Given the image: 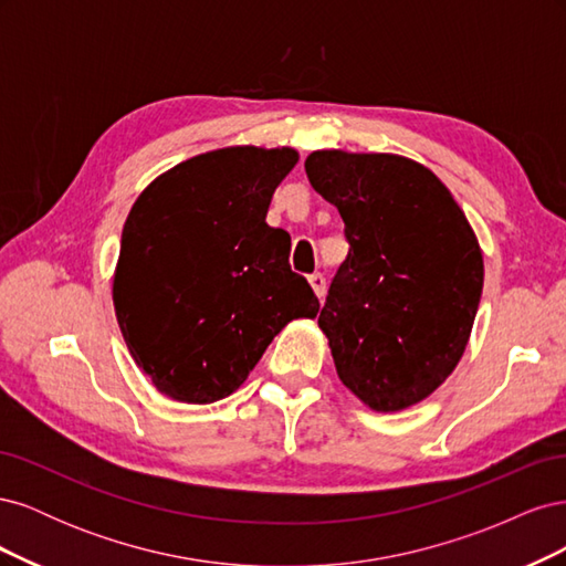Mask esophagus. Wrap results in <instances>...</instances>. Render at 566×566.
Here are the masks:
<instances>
[{
  "mask_svg": "<svg viewBox=\"0 0 566 566\" xmlns=\"http://www.w3.org/2000/svg\"><path fill=\"white\" fill-rule=\"evenodd\" d=\"M310 283H312V287H314V293H316V297L318 300H323L325 297V287H328V285H325V276H323V273H312V276H310Z\"/></svg>",
  "mask_w": 566,
  "mask_h": 566,
  "instance_id": "34e87169",
  "label": "esophagus"
}]
</instances>
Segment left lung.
Returning <instances> with one entry per match:
<instances>
[{
    "instance_id": "left-lung-1",
    "label": "left lung",
    "mask_w": 566,
    "mask_h": 566,
    "mask_svg": "<svg viewBox=\"0 0 566 566\" xmlns=\"http://www.w3.org/2000/svg\"><path fill=\"white\" fill-rule=\"evenodd\" d=\"M306 177L349 241L318 314L342 385L378 413L424 401L468 347L484 256L465 212L424 165L314 150Z\"/></svg>"
}]
</instances>
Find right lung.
<instances>
[{
  "label": "right lung",
  "instance_id": "obj_1",
  "mask_svg": "<svg viewBox=\"0 0 566 566\" xmlns=\"http://www.w3.org/2000/svg\"><path fill=\"white\" fill-rule=\"evenodd\" d=\"M295 148L227 146L153 179L123 229L113 304L127 349L165 397L212 403L241 387L290 321L316 318L312 285L266 224Z\"/></svg>",
  "mask_w": 566,
  "mask_h": 566
}]
</instances>
